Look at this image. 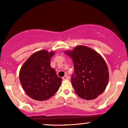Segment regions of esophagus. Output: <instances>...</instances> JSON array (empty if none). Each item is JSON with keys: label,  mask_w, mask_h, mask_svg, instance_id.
Masks as SVG:
<instances>
[{"label": "esophagus", "mask_w": 128, "mask_h": 128, "mask_svg": "<svg viewBox=\"0 0 128 128\" xmlns=\"http://www.w3.org/2000/svg\"><path fill=\"white\" fill-rule=\"evenodd\" d=\"M70 79V76L68 75H65L64 76L62 77V80H69Z\"/></svg>", "instance_id": "esophagus-1"}]
</instances>
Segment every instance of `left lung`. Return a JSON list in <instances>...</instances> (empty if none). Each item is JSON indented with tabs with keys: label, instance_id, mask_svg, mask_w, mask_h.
<instances>
[{
	"label": "left lung",
	"instance_id": "8db88e82",
	"mask_svg": "<svg viewBox=\"0 0 128 128\" xmlns=\"http://www.w3.org/2000/svg\"><path fill=\"white\" fill-rule=\"evenodd\" d=\"M65 53L72 58L74 72L71 83L78 96L85 100H93L104 91L108 82V70L105 61L92 48L78 46Z\"/></svg>",
	"mask_w": 128,
	"mask_h": 128
}]
</instances>
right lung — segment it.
<instances>
[{"label": "right lung", "instance_id": "obj_1", "mask_svg": "<svg viewBox=\"0 0 128 128\" xmlns=\"http://www.w3.org/2000/svg\"><path fill=\"white\" fill-rule=\"evenodd\" d=\"M53 52L40 50L31 55L20 71V80L28 96L34 100H48L58 91L62 79L50 66Z\"/></svg>", "mask_w": 128, "mask_h": 128}]
</instances>
